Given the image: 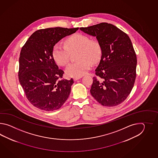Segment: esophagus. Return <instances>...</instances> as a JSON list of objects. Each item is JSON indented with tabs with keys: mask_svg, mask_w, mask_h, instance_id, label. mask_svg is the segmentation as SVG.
<instances>
[{
	"mask_svg": "<svg viewBox=\"0 0 158 158\" xmlns=\"http://www.w3.org/2000/svg\"><path fill=\"white\" fill-rule=\"evenodd\" d=\"M80 77H74L73 78V80H74V81H77L78 80H79V79H80Z\"/></svg>",
	"mask_w": 158,
	"mask_h": 158,
	"instance_id": "34e87169",
	"label": "esophagus"
}]
</instances>
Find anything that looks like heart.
Segmentation results:
<instances>
[{"label": "heart", "mask_w": 158, "mask_h": 158, "mask_svg": "<svg viewBox=\"0 0 158 158\" xmlns=\"http://www.w3.org/2000/svg\"><path fill=\"white\" fill-rule=\"evenodd\" d=\"M80 49L77 60L69 64L65 69V73L72 77H80L90 69L91 63L95 64L100 60L102 48L99 43L82 34H76L69 37L65 45L57 43L52 49L54 60L59 65L64 66L69 61L70 52Z\"/></svg>", "instance_id": "obj_1"}]
</instances>
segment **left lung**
I'll list each match as a JSON object with an SVG mask.
<instances>
[{
	"mask_svg": "<svg viewBox=\"0 0 158 158\" xmlns=\"http://www.w3.org/2000/svg\"><path fill=\"white\" fill-rule=\"evenodd\" d=\"M80 29L96 37L102 48L101 60L91 87V95L104 106L121 104L131 93L136 77L137 56L130 38L107 23Z\"/></svg>",
	"mask_w": 158,
	"mask_h": 158,
	"instance_id": "left-lung-1",
	"label": "left lung"
}]
</instances>
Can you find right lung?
Here are the masks:
<instances>
[{
	"mask_svg": "<svg viewBox=\"0 0 158 158\" xmlns=\"http://www.w3.org/2000/svg\"><path fill=\"white\" fill-rule=\"evenodd\" d=\"M78 29L60 27L35 31L22 47L19 80L26 97L34 107L46 111L59 109L67 100L73 80L62 78L52 56L54 46ZM61 79V80H60Z\"/></svg>",
	"mask_w": 158,
	"mask_h": 158,
	"instance_id": "obj_1",
	"label": "right lung"
}]
</instances>
